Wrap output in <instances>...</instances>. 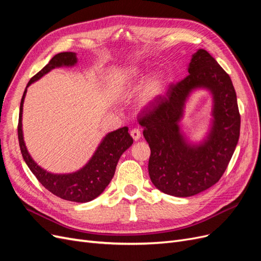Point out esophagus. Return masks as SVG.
Listing matches in <instances>:
<instances>
[{
    "label": "esophagus",
    "mask_w": 261,
    "mask_h": 261,
    "mask_svg": "<svg viewBox=\"0 0 261 261\" xmlns=\"http://www.w3.org/2000/svg\"><path fill=\"white\" fill-rule=\"evenodd\" d=\"M130 135H132L134 140H139L140 137H141V133H140V130L138 128H133L130 130Z\"/></svg>",
    "instance_id": "34e87169"
}]
</instances>
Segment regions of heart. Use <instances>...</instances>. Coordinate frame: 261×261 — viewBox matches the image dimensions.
<instances>
[{
  "mask_svg": "<svg viewBox=\"0 0 261 261\" xmlns=\"http://www.w3.org/2000/svg\"><path fill=\"white\" fill-rule=\"evenodd\" d=\"M141 76L140 69L133 67V68H126L122 72L118 73L115 77V87L116 88H123L125 86H128L133 82ZM164 92V81L161 77L156 76L152 80H150L146 86L144 87V90L141 92L140 96V103L143 106H151L152 103L162 97Z\"/></svg>",
  "mask_w": 261,
  "mask_h": 261,
  "instance_id": "obj_1",
  "label": "heart"
}]
</instances>
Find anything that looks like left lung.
<instances>
[{
	"instance_id": "8db88e82",
	"label": "left lung",
	"mask_w": 261,
	"mask_h": 261,
	"mask_svg": "<svg viewBox=\"0 0 261 261\" xmlns=\"http://www.w3.org/2000/svg\"><path fill=\"white\" fill-rule=\"evenodd\" d=\"M198 86L213 92L215 120L208 140L191 146L180 135L178 122L189 92ZM138 122L151 151L150 179L162 193L176 197L194 196L219 181L240 138L241 115L231 78L203 49L193 55L188 75L141 110Z\"/></svg>"
}]
</instances>
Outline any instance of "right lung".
I'll list each match as a JSON object with an SVG mask.
<instances>
[{"label":"right lung","instance_id":"add662e5","mask_svg":"<svg viewBox=\"0 0 261 261\" xmlns=\"http://www.w3.org/2000/svg\"><path fill=\"white\" fill-rule=\"evenodd\" d=\"M77 62L76 54L73 52H62L50 60L40 72L31 77L27 87L35 81L49 73L51 69L60 66H72ZM27 87L23 91L20 101L19 118H18V141L21 155L30 171L34 173L37 179L40 181L44 188L48 189L53 195L60 197L62 199L75 201V202H88L98 197L111 181L116 164L122 153L128 149L133 144V138L128 133V127L118 128L111 132L106 136L103 141L98 147L90 161L85 167L72 174H51V173L41 169L37 163L31 159L27 151V148L23 143L21 130V114L22 103L25 99Z\"/></svg>","mask_w":261,"mask_h":261}]
</instances>
